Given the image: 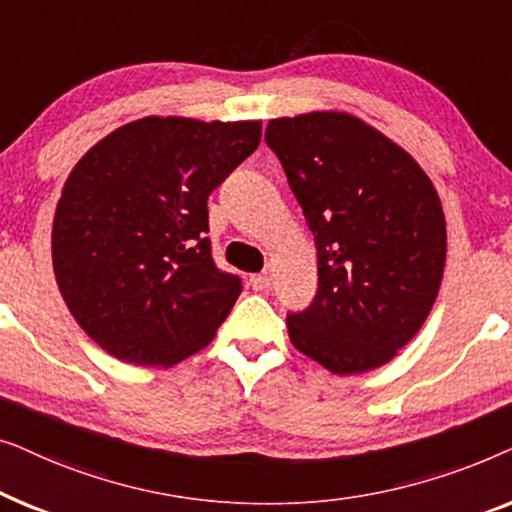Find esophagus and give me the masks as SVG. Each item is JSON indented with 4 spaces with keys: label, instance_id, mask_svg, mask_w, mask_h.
<instances>
[{
    "label": "esophagus",
    "instance_id": "obj_1",
    "mask_svg": "<svg viewBox=\"0 0 512 512\" xmlns=\"http://www.w3.org/2000/svg\"><path fill=\"white\" fill-rule=\"evenodd\" d=\"M249 284H251V289H254V291H268L272 279L268 275H251Z\"/></svg>",
    "mask_w": 512,
    "mask_h": 512
}]
</instances>
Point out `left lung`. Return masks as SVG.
<instances>
[{"mask_svg":"<svg viewBox=\"0 0 512 512\" xmlns=\"http://www.w3.org/2000/svg\"><path fill=\"white\" fill-rule=\"evenodd\" d=\"M265 142L317 244V296L286 317L293 347L335 375L384 366L415 338L443 282L436 188L408 151L345 111L272 118Z\"/></svg>","mask_w":512,"mask_h":512,"instance_id":"obj_1","label":"left lung"}]
</instances>
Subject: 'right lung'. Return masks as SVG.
<instances>
[{
	"label": "right lung",
	"instance_id": "obj_1",
	"mask_svg": "<svg viewBox=\"0 0 512 512\" xmlns=\"http://www.w3.org/2000/svg\"><path fill=\"white\" fill-rule=\"evenodd\" d=\"M261 142V121L146 116L100 139L55 207L53 272L90 340L170 368L212 342L242 293L212 261L207 198Z\"/></svg>",
	"mask_w": 512,
	"mask_h": 512
}]
</instances>
